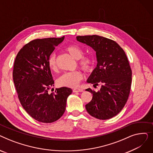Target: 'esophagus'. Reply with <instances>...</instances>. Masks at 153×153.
I'll return each instance as SVG.
<instances>
[{
  "label": "esophagus",
  "mask_w": 153,
  "mask_h": 153,
  "mask_svg": "<svg viewBox=\"0 0 153 153\" xmlns=\"http://www.w3.org/2000/svg\"><path fill=\"white\" fill-rule=\"evenodd\" d=\"M73 92H83V89H77V88H74V89L72 90Z\"/></svg>",
  "instance_id": "1"
}]
</instances>
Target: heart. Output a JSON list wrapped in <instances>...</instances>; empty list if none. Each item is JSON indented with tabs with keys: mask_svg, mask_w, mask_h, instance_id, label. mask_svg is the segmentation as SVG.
Returning <instances> with one entry per match:
<instances>
[{
	"mask_svg": "<svg viewBox=\"0 0 153 153\" xmlns=\"http://www.w3.org/2000/svg\"><path fill=\"white\" fill-rule=\"evenodd\" d=\"M65 51H67L72 58L78 59V64L84 71L89 72L92 70L94 60L91 56H83L84 51L81 47L75 45L71 44L65 47ZM48 65L51 71H56L58 70L56 64V56L55 54H51L48 59ZM83 78L82 73L79 71L65 72L62 74L57 80V84L60 87H76Z\"/></svg>",
	"mask_w": 153,
	"mask_h": 153,
	"instance_id": "b5f03b06",
	"label": "heart"
}]
</instances>
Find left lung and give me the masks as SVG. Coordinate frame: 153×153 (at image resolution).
<instances>
[{
	"instance_id": "1",
	"label": "left lung",
	"mask_w": 153,
	"mask_h": 153,
	"mask_svg": "<svg viewBox=\"0 0 153 153\" xmlns=\"http://www.w3.org/2000/svg\"><path fill=\"white\" fill-rule=\"evenodd\" d=\"M76 39L96 52L97 67L87 82L101 85L97 92L90 88L85 90L93 95L85 108L97 119L114 117L124 107L130 92L132 72L126 55L117 43L105 37L87 35L77 36Z\"/></svg>"
}]
</instances>
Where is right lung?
<instances>
[{
  "label": "right lung",
  "mask_w": 153,
  "mask_h": 153,
  "mask_svg": "<svg viewBox=\"0 0 153 153\" xmlns=\"http://www.w3.org/2000/svg\"><path fill=\"white\" fill-rule=\"evenodd\" d=\"M64 39L49 38L32 40L23 46L14 62L13 80L18 97L28 114L42 123H53L59 119L66 110L70 88L56 89L48 94L54 86L48 59Z\"/></svg>",
  "instance_id": "right-lung-1"
}]
</instances>
